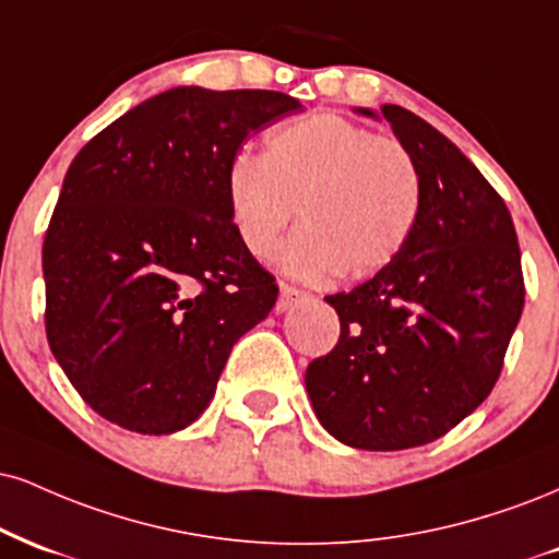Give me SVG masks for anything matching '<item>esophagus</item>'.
I'll return each instance as SVG.
<instances>
[{
    "instance_id": "esophagus-1",
    "label": "esophagus",
    "mask_w": 559,
    "mask_h": 559,
    "mask_svg": "<svg viewBox=\"0 0 559 559\" xmlns=\"http://www.w3.org/2000/svg\"><path fill=\"white\" fill-rule=\"evenodd\" d=\"M305 297H307V294L299 292V288H294V286H288V284H281L278 301H275V312H286V309L297 307Z\"/></svg>"
}]
</instances>
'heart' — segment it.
<instances>
[{
  "label": "heart",
  "mask_w": 559,
  "mask_h": 559,
  "mask_svg": "<svg viewBox=\"0 0 559 559\" xmlns=\"http://www.w3.org/2000/svg\"><path fill=\"white\" fill-rule=\"evenodd\" d=\"M226 200L241 247L258 260L273 258L297 207L301 226L281 267L320 286L399 258L419 218L421 179L401 140L320 111L267 132L262 156L228 160Z\"/></svg>",
  "instance_id": "1"
}]
</instances>
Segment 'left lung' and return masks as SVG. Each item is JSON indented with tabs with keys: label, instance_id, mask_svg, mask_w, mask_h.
Listing matches in <instances>:
<instances>
[{
	"label": "left lung",
	"instance_id": "left-lung-1",
	"mask_svg": "<svg viewBox=\"0 0 559 559\" xmlns=\"http://www.w3.org/2000/svg\"><path fill=\"white\" fill-rule=\"evenodd\" d=\"M356 111L385 119L414 156L419 218L374 278L325 297L341 338L305 385L344 445L419 448L492 393L526 297L521 250L508 205L445 134L393 104Z\"/></svg>",
	"mask_w": 559,
	"mask_h": 559
}]
</instances>
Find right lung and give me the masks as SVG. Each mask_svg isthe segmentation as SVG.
I'll return each instance as SVG.
<instances>
[{"label": "right lung", "instance_id": "right-lung-1", "mask_svg": "<svg viewBox=\"0 0 559 559\" xmlns=\"http://www.w3.org/2000/svg\"><path fill=\"white\" fill-rule=\"evenodd\" d=\"M301 104L179 85L100 130L67 169L44 239L46 338L93 412L140 435L190 427L228 354L267 318L273 275L226 200L247 134Z\"/></svg>", "mask_w": 559, "mask_h": 559}]
</instances>
